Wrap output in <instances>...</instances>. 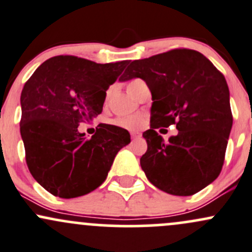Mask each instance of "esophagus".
<instances>
[{
	"mask_svg": "<svg viewBox=\"0 0 252 252\" xmlns=\"http://www.w3.org/2000/svg\"><path fill=\"white\" fill-rule=\"evenodd\" d=\"M130 134H131L132 139H140L141 137V132H139V131H131Z\"/></svg>",
	"mask_w": 252,
	"mask_h": 252,
	"instance_id": "esophagus-1",
	"label": "esophagus"
}]
</instances>
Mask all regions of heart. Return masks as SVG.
<instances>
[{
	"label": "heart",
	"instance_id": "b5f03b06",
	"mask_svg": "<svg viewBox=\"0 0 252 252\" xmlns=\"http://www.w3.org/2000/svg\"><path fill=\"white\" fill-rule=\"evenodd\" d=\"M140 81H141L140 79L130 80L128 84V88L132 87V86L136 85L137 82H140ZM111 123L115 124V126H123V128H137V126H140L141 123H142V120L139 117H134V116H131V117L116 118V120L111 121Z\"/></svg>",
	"mask_w": 252,
	"mask_h": 252
}]
</instances>
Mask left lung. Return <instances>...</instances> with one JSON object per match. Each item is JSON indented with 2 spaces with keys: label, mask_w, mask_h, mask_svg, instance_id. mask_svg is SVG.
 <instances>
[{
  "label": "left lung",
  "mask_w": 252,
  "mask_h": 252,
  "mask_svg": "<svg viewBox=\"0 0 252 252\" xmlns=\"http://www.w3.org/2000/svg\"><path fill=\"white\" fill-rule=\"evenodd\" d=\"M140 77L152 93L147 152L140 164L154 187L190 196L220 175L232 128L229 91L222 74L201 52L175 49L132 61L121 81ZM176 124L167 141L156 132Z\"/></svg>",
  "instance_id": "obj_1"
}]
</instances>
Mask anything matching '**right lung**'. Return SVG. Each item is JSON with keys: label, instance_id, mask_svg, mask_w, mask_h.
Returning <instances> with one entry per match:
<instances>
[{"label": "right lung", "instance_id": "right-lung-1", "mask_svg": "<svg viewBox=\"0 0 252 252\" xmlns=\"http://www.w3.org/2000/svg\"><path fill=\"white\" fill-rule=\"evenodd\" d=\"M128 61L92 62L56 56L40 64L20 96L26 162L33 178L61 198L93 191L106 179L113 159L130 142L126 129L100 124L91 139L77 130L103 111L106 91Z\"/></svg>", "mask_w": 252, "mask_h": 252}]
</instances>
